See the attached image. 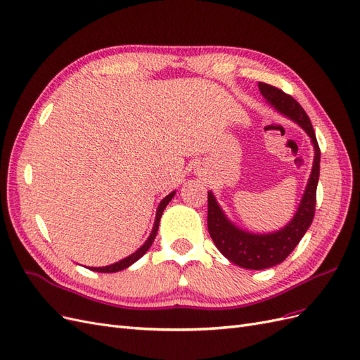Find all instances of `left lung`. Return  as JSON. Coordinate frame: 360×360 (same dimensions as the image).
<instances>
[{
  "mask_svg": "<svg viewBox=\"0 0 360 360\" xmlns=\"http://www.w3.org/2000/svg\"><path fill=\"white\" fill-rule=\"evenodd\" d=\"M258 89L264 99L275 110L297 123L311 138L314 144V165L307 184V189L299 204V209L292 219L275 233L254 234L237 228L222 212L214 195L209 192V213H207V226L212 240L221 254L231 263L250 269L263 270L282 263L299 245L304 233L312 224L315 213V197H317V184L320 177V147L315 138L311 120L303 111V108L292 97L274 85L258 82Z\"/></svg>",
  "mask_w": 360,
  "mask_h": 360,
  "instance_id": "left-lung-1",
  "label": "left lung"
}]
</instances>
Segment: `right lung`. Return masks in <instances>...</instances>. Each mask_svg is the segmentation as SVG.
I'll list each match as a JSON object with an SVG mask.
<instances>
[{"mask_svg":"<svg viewBox=\"0 0 360 360\" xmlns=\"http://www.w3.org/2000/svg\"><path fill=\"white\" fill-rule=\"evenodd\" d=\"M174 195H176V192H171L169 195H167V197L160 201V204H159V207H158V212H156V219H155L153 230H151V234L148 236L146 243H144L143 246H141V248L136 250V252H134L132 255H129V257H126V258H123V259L117 261V263H114V264H111V266H105V267H89V269L93 270V271H101V274H114V271H120V270H123V269H127L129 266H132V264L135 263V261H138L141 257H143V255L147 252V250H148V248L151 246V243H153L155 237H156V234H158V230H159L160 216H162L163 210H165V207L168 205V202L172 200Z\"/></svg>","mask_w":360,"mask_h":360,"instance_id":"obj_1","label":"right lung"}]
</instances>
